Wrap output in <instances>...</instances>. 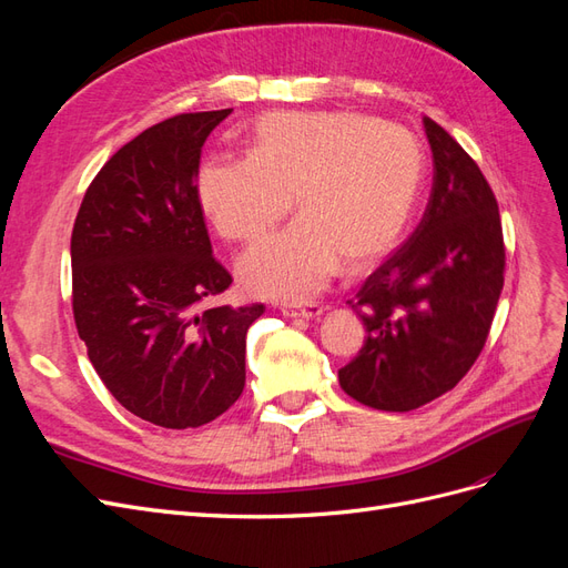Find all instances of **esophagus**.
Masks as SVG:
<instances>
[{"instance_id": "34e87169", "label": "esophagus", "mask_w": 568, "mask_h": 568, "mask_svg": "<svg viewBox=\"0 0 568 568\" xmlns=\"http://www.w3.org/2000/svg\"><path fill=\"white\" fill-rule=\"evenodd\" d=\"M322 307L311 303V305H298V307H282V315L291 320H320L322 317Z\"/></svg>"}]
</instances>
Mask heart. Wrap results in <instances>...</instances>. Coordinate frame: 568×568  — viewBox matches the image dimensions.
I'll return each mask as SVG.
<instances>
[{
	"instance_id": "heart-1",
	"label": "heart",
	"mask_w": 568,
	"mask_h": 568,
	"mask_svg": "<svg viewBox=\"0 0 568 568\" xmlns=\"http://www.w3.org/2000/svg\"><path fill=\"white\" fill-rule=\"evenodd\" d=\"M424 175L405 128L338 111H282L257 120L246 159L199 168L196 201L220 236L253 242L294 203L298 220L236 261L246 294L303 303L341 263L365 270L403 236Z\"/></svg>"
}]
</instances>
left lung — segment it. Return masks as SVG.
Masks as SVG:
<instances>
[{
  "mask_svg": "<svg viewBox=\"0 0 568 568\" xmlns=\"http://www.w3.org/2000/svg\"><path fill=\"white\" fill-rule=\"evenodd\" d=\"M434 186L419 227L355 294L365 346L338 369L341 388L374 409L409 412L457 386L490 332L505 244L484 173L432 118Z\"/></svg>",
  "mask_w": 568,
  "mask_h": 568,
  "instance_id": "left-lung-1",
  "label": "left lung"
}]
</instances>
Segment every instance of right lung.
I'll use <instances>...</instances> for the list:
<instances>
[{
  "label": "right lung",
  "instance_id": "right-lung-1",
  "mask_svg": "<svg viewBox=\"0 0 568 568\" xmlns=\"http://www.w3.org/2000/svg\"><path fill=\"white\" fill-rule=\"evenodd\" d=\"M232 109L182 113L99 170L71 236L73 315L113 398L144 422L194 428L246 384V334L265 305L205 303L232 277L196 201L201 146Z\"/></svg>",
  "mask_w": 568,
  "mask_h": 568
}]
</instances>
